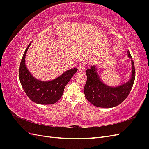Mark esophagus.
<instances>
[{
  "mask_svg": "<svg viewBox=\"0 0 149 149\" xmlns=\"http://www.w3.org/2000/svg\"><path fill=\"white\" fill-rule=\"evenodd\" d=\"M84 70V65L81 64L78 67V71H80V72H82Z\"/></svg>",
  "mask_w": 149,
  "mask_h": 149,
  "instance_id": "esophagus-1",
  "label": "esophagus"
}]
</instances>
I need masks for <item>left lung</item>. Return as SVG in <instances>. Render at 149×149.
I'll return each instance as SVG.
<instances>
[{
	"mask_svg": "<svg viewBox=\"0 0 149 149\" xmlns=\"http://www.w3.org/2000/svg\"><path fill=\"white\" fill-rule=\"evenodd\" d=\"M132 65L131 78L127 83L112 88L104 84L100 79L94 66L86 71L87 81L84 88L86 98L94 106L109 108L118 106L123 102L130 93L136 76V70L131 55L127 52Z\"/></svg>",
	"mask_w": 149,
	"mask_h": 149,
	"instance_id": "1",
	"label": "left lung"
}]
</instances>
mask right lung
Here are the masks:
<instances>
[{
    "label": "right lung",
    "mask_w": 149,
    "mask_h": 149,
    "mask_svg": "<svg viewBox=\"0 0 149 149\" xmlns=\"http://www.w3.org/2000/svg\"><path fill=\"white\" fill-rule=\"evenodd\" d=\"M25 49L20 65L19 79L22 88L30 100L40 104H52L56 102L62 96L66 84L77 72V68L66 71L59 77L50 81H42L35 79L26 68L25 59L26 52L30 45Z\"/></svg>",
    "instance_id": "obj_1"
}]
</instances>
